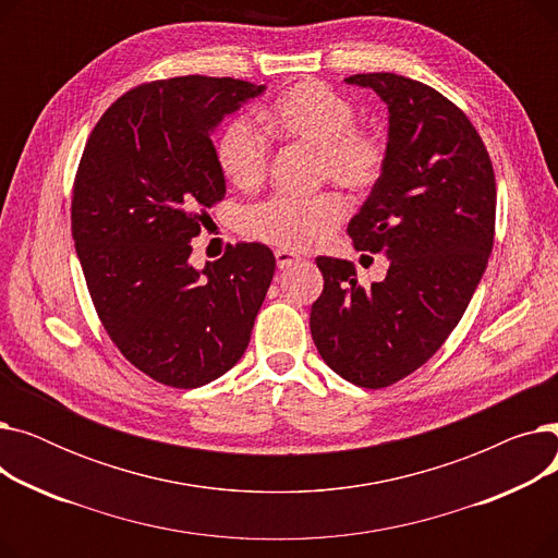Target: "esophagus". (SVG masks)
Instances as JSON below:
<instances>
[{"instance_id": "esophagus-1", "label": "esophagus", "mask_w": 558, "mask_h": 558, "mask_svg": "<svg viewBox=\"0 0 558 558\" xmlns=\"http://www.w3.org/2000/svg\"><path fill=\"white\" fill-rule=\"evenodd\" d=\"M301 259V255H296L294 251H284V248H278L276 251V264L278 269H287L291 267V264H296Z\"/></svg>"}]
</instances>
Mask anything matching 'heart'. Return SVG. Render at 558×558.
I'll return each instance as SVG.
<instances>
[{"label": "heart", "mask_w": 558, "mask_h": 558, "mask_svg": "<svg viewBox=\"0 0 558 558\" xmlns=\"http://www.w3.org/2000/svg\"><path fill=\"white\" fill-rule=\"evenodd\" d=\"M264 124L282 142L316 151L318 181L330 179L353 194L373 190L387 169L385 129L357 122L353 101L320 81L289 85L264 110ZM217 165L234 187L255 192L269 175L271 144L246 117H234L217 140ZM343 217L345 203L335 192L305 198L274 196L244 210L242 232L276 248L310 251L328 242Z\"/></svg>", "instance_id": "b5f03b06"}]
</instances>
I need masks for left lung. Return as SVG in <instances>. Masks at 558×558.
<instances>
[{
	"mask_svg": "<svg viewBox=\"0 0 558 558\" xmlns=\"http://www.w3.org/2000/svg\"><path fill=\"white\" fill-rule=\"evenodd\" d=\"M389 106V162L350 219L355 248L389 257L364 287L345 259L316 257L324 291L310 330L348 383L385 389L421 368L457 328L495 240V173L465 112L434 87L393 72L353 74Z\"/></svg>",
	"mask_w": 558,
	"mask_h": 558,
	"instance_id": "obj_1",
	"label": "left lung"
}]
</instances>
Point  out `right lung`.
Instances as JSON below:
<instances>
[{
  "label": "right lung",
  "mask_w": 558,
  "mask_h": 558,
  "mask_svg": "<svg viewBox=\"0 0 558 558\" xmlns=\"http://www.w3.org/2000/svg\"><path fill=\"white\" fill-rule=\"evenodd\" d=\"M264 85L173 76L135 85L101 114L72 190V238L110 341L173 389L240 362L276 271L269 246L228 244L196 271L192 238L226 194L213 129Z\"/></svg>",
  "instance_id": "add662e5"
}]
</instances>
